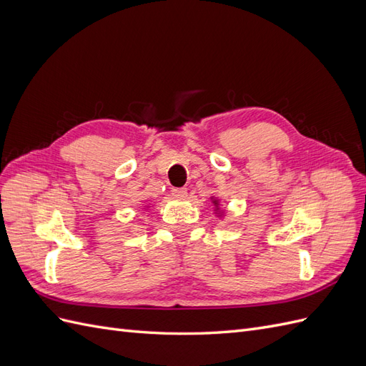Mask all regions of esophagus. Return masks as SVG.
Returning <instances> with one entry per match:
<instances>
[{
  "label": "esophagus",
  "mask_w": 366,
  "mask_h": 366,
  "mask_svg": "<svg viewBox=\"0 0 366 366\" xmlns=\"http://www.w3.org/2000/svg\"><path fill=\"white\" fill-rule=\"evenodd\" d=\"M186 187H174L172 189V195L175 197V198H184L186 197Z\"/></svg>",
  "instance_id": "esophagus-1"
}]
</instances>
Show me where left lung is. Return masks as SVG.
<instances>
[{
	"instance_id": "obj_1",
	"label": "left lung",
	"mask_w": 366,
	"mask_h": 366,
	"mask_svg": "<svg viewBox=\"0 0 366 366\" xmlns=\"http://www.w3.org/2000/svg\"><path fill=\"white\" fill-rule=\"evenodd\" d=\"M210 203H212V206H214L215 217H218L219 219H223L226 217V210L221 207V200H219V198L215 197V195H210Z\"/></svg>"
}]
</instances>
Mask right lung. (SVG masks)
Instances as JSON below:
<instances>
[{
    "label": "right lung",
    "mask_w": 366,
    "mask_h": 366,
    "mask_svg": "<svg viewBox=\"0 0 366 366\" xmlns=\"http://www.w3.org/2000/svg\"><path fill=\"white\" fill-rule=\"evenodd\" d=\"M149 207H151L149 204H145V206H143V209H145V212H148V210H149Z\"/></svg>",
    "instance_id": "right-lung-1"
}]
</instances>
